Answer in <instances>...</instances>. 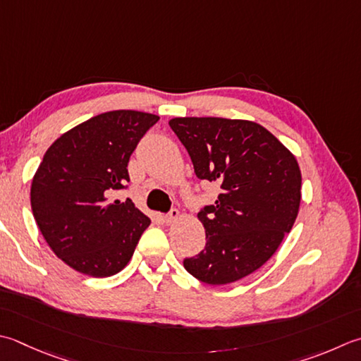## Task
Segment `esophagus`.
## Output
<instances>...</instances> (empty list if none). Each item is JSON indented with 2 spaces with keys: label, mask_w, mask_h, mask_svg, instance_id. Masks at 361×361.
I'll return each instance as SVG.
<instances>
[{
  "label": "esophagus",
  "mask_w": 361,
  "mask_h": 361,
  "mask_svg": "<svg viewBox=\"0 0 361 361\" xmlns=\"http://www.w3.org/2000/svg\"><path fill=\"white\" fill-rule=\"evenodd\" d=\"M178 217H180V211H178V209H172L171 213L164 216V222H166L167 225H171V224H173Z\"/></svg>",
  "instance_id": "obj_1"
}]
</instances>
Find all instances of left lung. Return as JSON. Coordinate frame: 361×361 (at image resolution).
I'll list each match as a JSON object with an SVG mask.
<instances>
[{
    "mask_svg": "<svg viewBox=\"0 0 361 361\" xmlns=\"http://www.w3.org/2000/svg\"><path fill=\"white\" fill-rule=\"evenodd\" d=\"M171 128L186 147L200 180L221 189L197 217L207 244L185 269L208 285H227L259 269L300 207L302 175L294 154L250 120L176 117Z\"/></svg>",
    "mask_w": 361,
    "mask_h": 361,
    "instance_id": "obj_1",
    "label": "left lung"
}]
</instances>
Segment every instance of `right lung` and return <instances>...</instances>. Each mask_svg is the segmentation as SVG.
Masks as SVG:
<instances>
[{
	"instance_id": "right-lung-1",
	"label": "right lung",
	"mask_w": 361,
	"mask_h": 361,
	"mask_svg": "<svg viewBox=\"0 0 361 361\" xmlns=\"http://www.w3.org/2000/svg\"><path fill=\"white\" fill-rule=\"evenodd\" d=\"M159 120L140 111H109L63 133L48 148L31 185L35 222L54 255L89 277L128 264L150 219L134 203L111 202L130 181L128 161Z\"/></svg>"
}]
</instances>
